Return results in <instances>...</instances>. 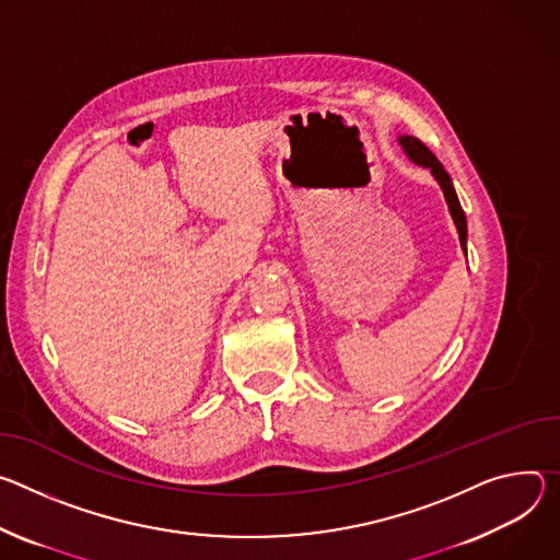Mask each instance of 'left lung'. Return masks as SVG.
I'll return each instance as SVG.
<instances>
[{"mask_svg":"<svg viewBox=\"0 0 560 560\" xmlns=\"http://www.w3.org/2000/svg\"><path fill=\"white\" fill-rule=\"evenodd\" d=\"M398 142H400L402 151L407 153V158H409L413 164L429 168L431 175L436 177V182L441 184V189H443L445 200H447V207H450V213H452L454 224H456V229H458L460 246H463V252H465V256H467V220H465V211H463V207H460V202H458V196H456V191H454V184H452L450 173H447L445 166L439 162V158L433 155L418 138H413V136H400Z\"/></svg>","mask_w":560,"mask_h":560,"instance_id":"left-lung-1","label":"left lung"}]
</instances>
